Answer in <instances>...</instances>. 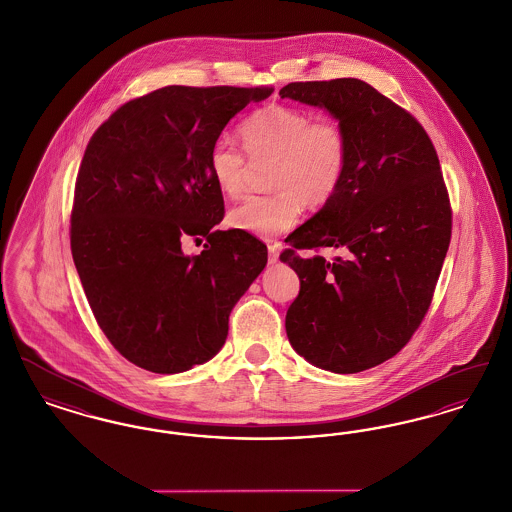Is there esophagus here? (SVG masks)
I'll return each instance as SVG.
<instances>
[{
  "instance_id": "esophagus-1",
  "label": "esophagus",
  "mask_w": 512,
  "mask_h": 512,
  "mask_svg": "<svg viewBox=\"0 0 512 512\" xmlns=\"http://www.w3.org/2000/svg\"><path fill=\"white\" fill-rule=\"evenodd\" d=\"M280 255V245L268 244V263H276Z\"/></svg>"
}]
</instances>
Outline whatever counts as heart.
Returning <instances> with one entry per match:
<instances>
[{"instance_id":"1","label":"heart","mask_w":512,"mask_h":512,"mask_svg":"<svg viewBox=\"0 0 512 512\" xmlns=\"http://www.w3.org/2000/svg\"><path fill=\"white\" fill-rule=\"evenodd\" d=\"M251 159H274L270 195H249L230 209L228 224L259 238H274L297 224L303 199L324 205L338 192L349 161V140L340 122L315 119L305 109L272 103L240 126ZM209 174L224 195L244 190L247 159L230 136L209 151Z\"/></svg>"}]
</instances>
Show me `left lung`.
Listing matches in <instances>:
<instances>
[{
    "label": "left lung",
    "instance_id": "left-lung-1",
    "mask_svg": "<svg viewBox=\"0 0 512 512\" xmlns=\"http://www.w3.org/2000/svg\"><path fill=\"white\" fill-rule=\"evenodd\" d=\"M282 98L324 107L349 140L338 192L280 255L301 288L286 313L311 365L355 374L397 355L428 313L451 242V205L422 124L359 78L292 82ZM343 246L332 264L297 248Z\"/></svg>",
    "mask_w": 512,
    "mask_h": 512
}]
</instances>
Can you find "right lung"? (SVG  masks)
Masks as SVG:
<instances>
[{
	"mask_svg": "<svg viewBox=\"0 0 512 512\" xmlns=\"http://www.w3.org/2000/svg\"><path fill=\"white\" fill-rule=\"evenodd\" d=\"M272 88L165 86L119 107L84 151L71 215L74 265L99 328L124 359L176 374L213 359L267 245L213 230L224 215L209 151ZM205 237L199 256L181 240Z\"/></svg>",
	"mask_w": 512,
	"mask_h": 512,
	"instance_id": "add662e5",
	"label": "right lung"
}]
</instances>
